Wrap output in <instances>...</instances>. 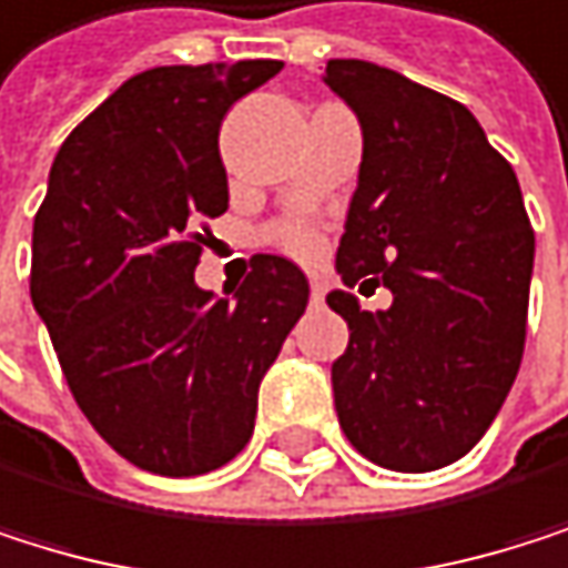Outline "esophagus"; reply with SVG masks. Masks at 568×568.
I'll return each instance as SVG.
<instances>
[{"label":"esophagus","instance_id":"34e87169","mask_svg":"<svg viewBox=\"0 0 568 568\" xmlns=\"http://www.w3.org/2000/svg\"><path fill=\"white\" fill-rule=\"evenodd\" d=\"M310 296H313V303H323L326 300V278H310Z\"/></svg>","mask_w":568,"mask_h":568}]
</instances>
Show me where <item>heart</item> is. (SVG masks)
Segmentation results:
<instances>
[{
	"mask_svg": "<svg viewBox=\"0 0 568 568\" xmlns=\"http://www.w3.org/2000/svg\"><path fill=\"white\" fill-rule=\"evenodd\" d=\"M272 242H275L282 252L296 255V258H313V255H320V248H323V235H320L313 225H306V222H286V225H278V229L272 232Z\"/></svg>",
	"mask_w": 568,
	"mask_h": 568,
	"instance_id": "1",
	"label": "heart"
}]
</instances>
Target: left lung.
<instances>
[{
  "instance_id": "left-lung-1",
  "label": "left lung",
  "mask_w": 568,
  "mask_h": 568,
  "mask_svg": "<svg viewBox=\"0 0 568 568\" xmlns=\"http://www.w3.org/2000/svg\"><path fill=\"white\" fill-rule=\"evenodd\" d=\"M323 80L363 131L336 268L349 290L384 278L394 293L377 313L326 296L349 326L339 427L381 468L434 471L475 448L515 384L536 235L465 103L367 60H329Z\"/></svg>"
}]
</instances>
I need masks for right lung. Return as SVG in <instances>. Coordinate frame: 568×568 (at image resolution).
<instances>
[{"mask_svg": "<svg viewBox=\"0 0 568 568\" xmlns=\"http://www.w3.org/2000/svg\"><path fill=\"white\" fill-rule=\"evenodd\" d=\"M278 60L154 67L63 141L32 222L29 296L97 434L131 465L187 478L252 437L258 384L310 282L255 255L235 296L194 282L209 219L229 209L219 128Z\"/></svg>", "mask_w": 568, "mask_h": 568, "instance_id": "1", "label": "right lung"}]
</instances>
